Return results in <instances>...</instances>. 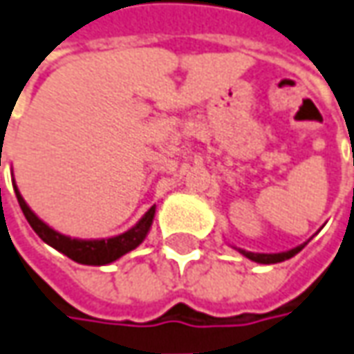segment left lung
I'll list each match as a JSON object with an SVG mask.
<instances>
[{
    "label": "left lung",
    "instance_id": "1",
    "mask_svg": "<svg viewBox=\"0 0 354 354\" xmlns=\"http://www.w3.org/2000/svg\"><path fill=\"white\" fill-rule=\"evenodd\" d=\"M308 241H310V239H308ZM308 241L296 245L294 249H288V251H281V253H253V251H245V249L236 248V245H234V249H238L243 257L255 261V263H261V265H272V263H281V261H286L290 259V257H294L296 253H300V251L308 245Z\"/></svg>",
    "mask_w": 354,
    "mask_h": 354
}]
</instances>
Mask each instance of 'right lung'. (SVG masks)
Masks as SVG:
<instances>
[{"mask_svg": "<svg viewBox=\"0 0 354 354\" xmlns=\"http://www.w3.org/2000/svg\"><path fill=\"white\" fill-rule=\"evenodd\" d=\"M13 189H15L19 206H21V210H23V214L27 218L30 227L37 232V236L44 243H48L50 248H54L56 251L64 253L66 257H70L75 263H82V265L101 267V265L115 263L122 255L130 253L132 249L138 248L140 243L146 239L149 227L153 224V216H156V206H151L134 226L127 230V232H122V234H118V236L99 239L72 238V236L60 234L58 230L50 227L44 220H40L39 216L30 210V206L25 203V198H23V194L19 193L17 185H13Z\"/></svg>", "mask_w": 354, "mask_h": 354, "instance_id": "add662e5", "label": "right lung"}]
</instances>
